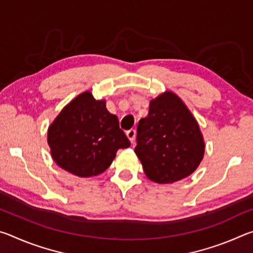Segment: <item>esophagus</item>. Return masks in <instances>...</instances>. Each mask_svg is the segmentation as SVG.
<instances>
[{
  "label": "esophagus",
  "instance_id": "34e87169",
  "mask_svg": "<svg viewBox=\"0 0 253 253\" xmlns=\"http://www.w3.org/2000/svg\"><path fill=\"white\" fill-rule=\"evenodd\" d=\"M126 135H127L128 138H129L130 142L134 143L135 136H136V130H135V129H129V130H128V131L126 132Z\"/></svg>",
  "mask_w": 253,
  "mask_h": 253
}]
</instances>
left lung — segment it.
Masks as SVG:
<instances>
[{"label":"left lung","mask_w":253,"mask_h":253,"mask_svg":"<svg viewBox=\"0 0 253 253\" xmlns=\"http://www.w3.org/2000/svg\"><path fill=\"white\" fill-rule=\"evenodd\" d=\"M205 152L200 126L176 93L165 91L149 102L137 127L135 153L151 181L170 184L190 176Z\"/></svg>","instance_id":"1"}]
</instances>
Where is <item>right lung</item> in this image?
Instances as JSON below:
<instances>
[{
	"label": "right lung",
	"mask_w": 253,
	"mask_h": 253,
	"mask_svg": "<svg viewBox=\"0 0 253 253\" xmlns=\"http://www.w3.org/2000/svg\"><path fill=\"white\" fill-rule=\"evenodd\" d=\"M52 160L79 177L97 176L109 168L119 148L130 146L116 115L84 91L63 107L48 128Z\"/></svg>",
	"instance_id": "right-lung-1"
}]
</instances>
